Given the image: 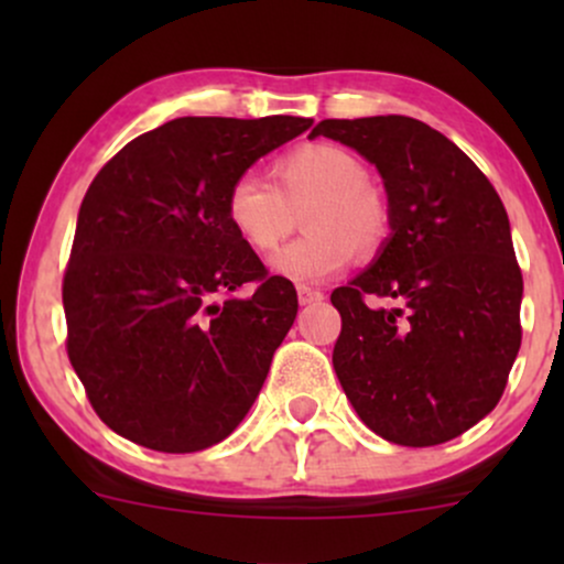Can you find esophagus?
<instances>
[{
    "mask_svg": "<svg viewBox=\"0 0 564 564\" xmlns=\"http://www.w3.org/2000/svg\"><path fill=\"white\" fill-rule=\"evenodd\" d=\"M296 294H300V304H313V302H321L323 300V291L321 289L300 286V289H296Z\"/></svg>",
    "mask_w": 564,
    "mask_h": 564,
    "instance_id": "esophagus-1",
    "label": "esophagus"
}]
</instances>
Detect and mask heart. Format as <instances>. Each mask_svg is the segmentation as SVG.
<instances>
[{
	"label": "heart",
	"instance_id": "heart-1",
	"mask_svg": "<svg viewBox=\"0 0 564 564\" xmlns=\"http://www.w3.org/2000/svg\"><path fill=\"white\" fill-rule=\"evenodd\" d=\"M275 187L257 174L232 180L225 217L249 249L268 254L294 230H307L270 260L275 275L318 283L352 262L355 251L377 254L392 230V212L379 187L368 183L364 161L339 145L313 142L273 164Z\"/></svg>",
	"mask_w": 564,
	"mask_h": 564
}]
</instances>
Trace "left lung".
Here are the masks:
<instances>
[{
  "label": "left lung",
  "instance_id": "left-lung-1",
  "mask_svg": "<svg viewBox=\"0 0 564 564\" xmlns=\"http://www.w3.org/2000/svg\"><path fill=\"white\" fill-rule=\"evenodd\" d=\"M384 180L392 238L334 289V371L368 430L394 445L448 443L494 411L520 352L522 270L490 180L411 116L326 119Z\"/></svg>",
  "mask_w": 564,
  "mask_h": 564
}]
</instances>
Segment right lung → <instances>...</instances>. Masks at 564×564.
I'll list each match as a JSON object with an SVG mask.
<instances>
[{"instance_id":"1","label":"right lung","mask_w":564,"mask_h":564,"mask_svg":"<svg viewBox=\"0 0 564 564\" xmlns=\"http://www.w3.org/2000/svg\"><path fill=\"white\" fill-rule=\"evenodd\" d=\"M313 121L183 116L127 142L82 200L63 275L66 349L116 435L193 453L241 424L296 318L225 217L232 180Z\"/></svg>"}]
</instances>
